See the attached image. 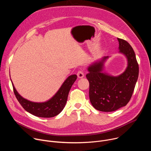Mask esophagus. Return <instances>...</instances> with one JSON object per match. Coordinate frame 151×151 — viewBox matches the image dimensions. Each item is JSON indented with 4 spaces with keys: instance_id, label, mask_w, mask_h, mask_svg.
Masks as SVG:
<instances>
[{
    "instance_id": "1",
    "label": "esophagus",
    "mask_w": 151,
    "mask_h": 151,
    "mask_svg": "<svg viewBox=\"0 0 151 151\" xmlns=\"http://www.w3.org/2000/svg\"><path fill=\"white\" fill-rule=\"evenodd\" d=\"M77 76L78 78H82L84 76V74H83V72L82 70H79L78 72L77 73Z\"/></svg>"
}]
</instances>
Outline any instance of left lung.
I'll return each instance as SVG.
<instances>
[{
	"mask_svg": "<svg viewBox=\"0 0 151 151\" xmlns=\"http://www.w3.org/2000/svg\"><path fill=\"white\" fill-rule=\"evenodd\" d=\"M119 52L128 60L125 72L118 76H112L102 72L104 61L94 63L86 75L89 81V97L94 108L101 112H112L125 106L130 100L139 76V64L133 48L126 40L118 38Z\"/></svg>",
	"mask_w": 151,
	"mask_h": 151,
	"instance_id": "1",
	"label": "left lung"
}]
</instances>
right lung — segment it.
<instances>
[{
  "label": "right lung",
  "mask_w": 151,
  "mask_h": 151,
  "mask_svg": "<svg viewBox=\"0 0 151 151\" xmlns=\"http://www.w3.org/2000/svg\"><path fill=\"white\" fill-rule=\"evenodd\" d=\"M76 79V75L69 76L57 93L50 100L44 103H35L24 99L18 93L12 83L17 99L27 112L38 117L52 118L58 115L64 109L69 91Z\"/></svg>",
  "instance_id": "1"
}]
</instances>
